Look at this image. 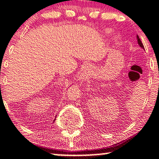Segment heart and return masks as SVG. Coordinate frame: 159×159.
Here are the masks:
<instances>
[{"label":"heart","instance_id":"obj_1","mask_svg":"<svg viewBox=\"0 0 159 159\" xmlns=\"http://www.w3.org/2000/svg\"><path fill=\"white\" fill-rule=\"evenodd\" d=\"M111 33V30H110V29H106V30H104V31H103V33L106 35H109ZM114 40H115V42H117V41L119 40V37L117 36V35H116V36L114 37Z\"/></svg>","mask_w":159,"mask_h":159}]
</instances>
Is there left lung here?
I'll return each instance as SVG.
<instances>
[{
	"mask_svg": "<svg viewBox=\"0 0 159 159\" xmlns=\"http://www.w3.org/2000/svg\"><path fill=\"white\" fill-rule=\"evenodd\" d=\"M136 37H137V41H138V44H139V45L141 47V48H142V49H143L144 50V47H143V44H142V42H141V41L140 40V39H139V35H136Z\"/></svg>",
	"mask_w": 159,
	"mask_h": 159,
	"instance_id": "8db88e82",
	"label": "left lung"
}]
</instances>
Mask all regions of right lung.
<instances>
[{
	"mask_svg": "<svg viewBox=\"0 0 159 159\" xmlns=\"http://www.w3.org/2000/svg\"><path fill=\"white\" fill-rule=\"evenodd\" d=\"M55 120H56V118H55V119H54V120H53V122H54V121H55Z\"/></svg>",
	"mask_w": 159,
	"mask_h": 159,
	"instance_id": "add662e5",
	"label": "right lung"
}]
</instances>
